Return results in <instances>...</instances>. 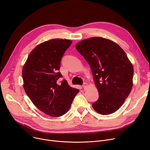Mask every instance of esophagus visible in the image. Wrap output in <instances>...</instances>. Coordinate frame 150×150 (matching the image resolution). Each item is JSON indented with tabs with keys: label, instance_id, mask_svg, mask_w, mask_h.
<instances>
[{
	"label": "esophagus",
	"instance_id": "obj_1",
	"mask_svg": "<svg viewBox=\"0 0 150 150\" xmlns=\"http://www.w3.org/2000/svg\"><path fill=\"white\" fill-rule=\"evenodd\" d=\"M88 83H83V87L84 89H86V88H88Z\"/></svg>",
	"mask_w": 150,
	"mask_h": 150
}]
</instances>
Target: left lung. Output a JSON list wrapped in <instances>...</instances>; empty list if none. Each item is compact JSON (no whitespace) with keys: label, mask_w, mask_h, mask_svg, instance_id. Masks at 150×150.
<instances>
[{"label":"left lung","mask_w":150,"mask_h":150,"mask_svg":"<svg viewBox=\"0 0 150 150\" xmlns=\"http://www.w3.org/2000/svg\"><path fill=\"white\" fill-rule=\"evenodd\" d=\"M76 49L90 66L98 91L93 108L102 115L115 112L132 88L134 69L127 54L114 42L100 37L79 42Z\"/></svg>","instance_id":"obj_1"}]
</instances>
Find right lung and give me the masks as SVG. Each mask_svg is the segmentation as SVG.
I'll use <instances>...</instances> for the list:
<instances>
[{
	"label": "right lung",
	"mask_w": 150,
	"mask_h": 150,
	"mask_svg": "<svg viewBox=\"0 0 150 150\" xmlns=\"http://www.w3.org/2000/svg\"><path fill=\"white\" fill-rule=\"evenodd\" d=\"M72 42L53 39L40 44L30 53L22 69L27 95L39 110L52 117L65 114L79 92L65 80L57 83L62 77L61 59Z\"/></svg>",
	"instance_id": "1"
}]
</instances>
